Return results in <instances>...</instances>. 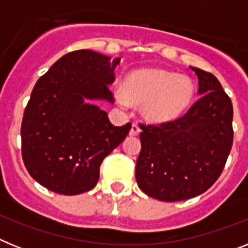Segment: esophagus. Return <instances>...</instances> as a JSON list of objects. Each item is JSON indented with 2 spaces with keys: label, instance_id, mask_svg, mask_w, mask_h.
I'll return each instance as SVG.
<instances>
[{
  "label": "esophagus",
  "instance_id": "esophagus-1",
  "mask_svg": "<svg viewBox=\"0 0 248 248\" xmlns=\"http://www.w3.org/2000/svg\"><path fill=\"white\" fill-rule=\"evenodd\" d=\"M139 133H140L139 125H138L137 123H134V124L131 125L130 131H129V134H130L131 137H137V135H139Z\"/></svg>",
  "mask_w": 248,
  "mask_h": 248
}]
</instances>
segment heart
<instances>
[{"label":"heart","instance_id":"1","mask_svg":"<svg viewBox=\"0 0 248 248\" xmlns=\"http://www.w3.org/2000/svg\"><path fill=\"white\" fill-rule=\"evenodd\" d=\"M122 107L143 105L141 111L151 123L174 122L189 110L196 95V84L187 76L164 69H140L129 73L123 88L115 89Z\"/></svg>","mask_w":248,"mask_h":248}]
</instances>
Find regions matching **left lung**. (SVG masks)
<instances>
[{"instance_id": "8db88e82", "label": "left lung", "mask_w": 248, "mask_h": 248, "mask_svg": "<svg viewBox=\"0 0 248 248\" xmlns=\"http://www.w3.org/2000/svg\"><path fill=\"white\" fill-rule=\"evenodd\" d=\"M202 97L174 122L139 124L141 150L135 177L160 201H183L209 190L220 177L233 141V108L214 74L191 68Z\"/></svg>"}]
</instances>
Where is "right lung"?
I'll use <instances>...</instances> for the list:
<instances>
[{
    "label": "right lung",
    "mask_w": 248,
    "mask_h": 248,
    "mask_svg": "<svg viewBox=\"0 0 248 248\" xmlns=\"http://www.w3.org/2000/svg\"><path fill=\"white\" fill-rule=\"evenodd\" d=\"M89 49L59 58L34 85L21 125L22 159L37 183L62 195L97 185L99 168L129 134L131 124L114 126L108 114L84 99L113 103L109 84L120 58Z\"/></svg>",
    "instance_id": "add662e5"
}]
</instances>
